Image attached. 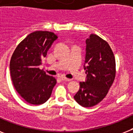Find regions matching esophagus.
<instances>
[{
  "instance_id": "obj_1",
  "label": "esophagus",
  "mask_w": 133,
  "mask_h": 133,
  "mask_svg": "<svg viewBox=\"0 0 133 133\" xmlns=\"http://www.w3.org/2000/svg\"><path fill=\"white\" fill-rule=\"evenodd\" d=\"M61 80L63 81H70L71 79H68V78H66V77H61Z\"/></svg>"
}]
</instances>
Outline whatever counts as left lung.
<instances>
[{
  "instance_id": "obj_1",
  "label": "left lung",
  "mask_w": 133,
  "mask_h": 133,
  "mask_svg": "<svg viewBox=\"0 0 133 133\" xmlns=\"http://www.w3.org/2000/svg\"><path fill=\"white\" fill-rule=\"evenodd\" d=\"M85 42L84 68L87 80L80 82V88L74 98L83 107H92L105 98L113 83L115 58L109 44L99 36L91 34Z\"/></svg>"
}]
</instances>
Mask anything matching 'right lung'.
Wrapping results in <instances>:
<instances>
[{"instance_id": "1", "label": "right lung", "mask_w": 133, "mask_h": 133, "mask_svg": "<svg viewBox=\"0 0 133 133\" xmlns=\"http://www.w3.org/2000/svg\"><path fill=\"white\" fill-rule=\"evenodd\" d=\"M57 36L52 32L36 31L28 35L14 50L9 64L16 90L28 103L40 105L51 96L56 79L39 68L42 59Z\"/></svg>"}]
</instances>
